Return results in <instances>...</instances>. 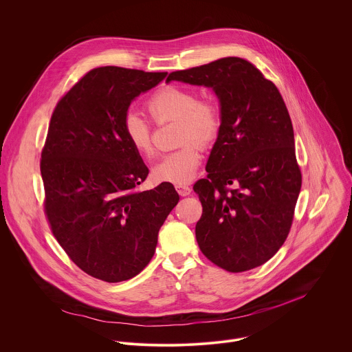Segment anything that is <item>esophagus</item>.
Returning <instances> with one entry per match:
<instances>
[{"label": "esophagus", "mask_w": 352, "mask_h": 352, "mask_svg": "<svg viewBox=\"0 0 352 352\" xmlns=\"http://www.w3.org/2000/svg\"><path fill=\"white\" fill-rule=\"evenodd\" d=\"M176 191L179 192L180 197H188L191 194V187L186 186V184H177Z\"/></svg>", "instance_id": "34e87169"}]
</instances>
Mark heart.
Here are the masks:
<instances>
[{"mask_svg":"<svg viewBox=\"0 0 352 352\" xmlns=\"http://www.w3.org/2000/svg\"><path fill=\"white\" fill-rule=\"evenodd\" d=\"M151 119L161 124L177 120L180 149L164 155L153 168V176L158 182L172 184L190 183L201 165L203 148L211 145L221 130L222 115L219 105L212 99H199L194 89L165 85L157 89L146 101ZM123 131L130 145L141 155L151 158L153 145L151 126L140 115L129 112L123 120Z\"/></svg>","mask_w":352,"mask_h":352,"instance_id":"b5f03b06","label":"heart"}]
</instances>
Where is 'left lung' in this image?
<instances>
[{"label": "left lung", "instance_id": "1", "mask_svg": "<svg viewBox=\"0 0 352 352\" xmlns=\"http://www.w3.org/2000/svg\"><path fill=\"white\" fill-rule=\"evenodd\" d=\"M172 80L212 88L221 102L207 176L194 184L203 207L198 245L229 272L256 268L286 241L301 191L287 107L275 84L239 56L172 72Z\"/></svg>", "mask_w": 352, "mask_h": 352}]
</instances>
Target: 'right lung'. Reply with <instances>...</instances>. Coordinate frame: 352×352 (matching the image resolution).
<instances>
[{
  "label": "right lung",
  "instance_id": "obj_1",
  "mask_svg": "<svg viewBox=\"0 0 352 352\" xmlns=\"http://www.w3.org/2000/svg\"><path fill=\"white\" fill-rule=\"evenodd\" d=\"M165 76L92 69L51 115L41 160L46 218L70 260L108 283L131 279L149 264L158 230L179 201L170 183L135 190L149 169L123 131L131 101Z\"/></svg>",
  "mask_w": 352,
  "mask_h": 352
}]
</instances>
